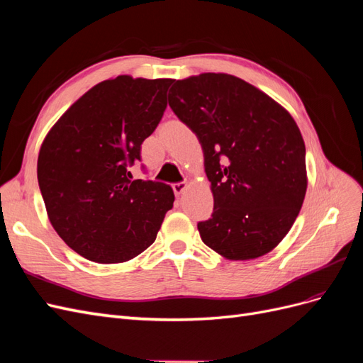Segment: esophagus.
Masks as SVG:
<instances>
[{
	"instance_id": "34e87169",
	"label": "esophagus",
	"mask_w": 363,
	"mask_h": 363,
	"mask_svg": "<svg viewBox=\"0 0 363 363\" xmlns=\"http://www.w3.org/2000/svg\"><path fill=\"white\" fill-rule=\"evenodd\" d=\"M172 189H174L175 195L180 196L186 189H188V184H186V183H175V184H172Z\"/></svg>"
}]
</instances>
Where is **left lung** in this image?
I'll list each match as a JSON object with an SVG mask.
<instances>
[{
  "mask_svg": "<svg viewBox=\"0 0 363 363\" xmlns=\"http://www.w3.org/2000/svg\"><path fill=\"white\" fill-rule=\"evenodd\" d=\"M169 106L203 148L213 213L203 242L228 260H251L288 235L307 189L306 147L291 113L239 77L177 80Z\"/></svg>",
  "mask_w": 363,
  "mask_h": 363,
  "instance_id": "obj_1",
  "label": "left lung"
}]
</instances>
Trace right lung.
Masks as SVG:
<instances>
[{
	"instance_id": "obj_1",
	"label": "right lung",
	"mask_w": 363,
	"mask_h": 363,
	"mask_svg": "<svg viewBox=\"0 0 363 363\" xmlns=\"http://www.w3.org/2000/svg\"><path fill=\"white\" fill-rule=\"evenodd\" d=\"M172 79L118 75L82 95L43 139L38 182L51 225L96 263H123L156 240L171 186L131 180L128 164L167 108Z\"/></svg>"
}]
</instances>
